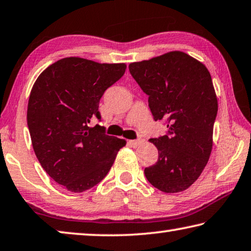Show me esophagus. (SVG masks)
Listing matches in <instances>:
<instances>
[{
	"instance_id": "34e87169",
	"label": "esophagus",
	"mask_w": 251,
	"mask_h": 251,
	"mask_svg": "<svg viewBox=\"0 0 251 251\" xmlns=\"http://www.w3.org/2000/svg\"><path fill=\"white\" fill-rule=\"evenodd\" d=\"M128 144L130 146H133V147H137V146H139L141 145V144H143V139H133V141H128Z\"/></svg>"
}]
</instances>
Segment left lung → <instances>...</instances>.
<instances>
[{
  "mask_svg": "<svg viewBox=\"0 0 251 251\" xmlns=\"http://www.w3.org/2000/svg\"><path fill=\"white\" fill-rule=\"evenodd\" d=\"M155 121L167 120L168 134L150 142L158 160L145 176L160 192H184L201 176L212 150L218 100L207 67L180 50L130 63Z\"/></svg>",
  "mask_w": 251,
  "mask_h": 251,
  "instance_id": "obj_1",
  "label": "left lung"
}]
</instances>
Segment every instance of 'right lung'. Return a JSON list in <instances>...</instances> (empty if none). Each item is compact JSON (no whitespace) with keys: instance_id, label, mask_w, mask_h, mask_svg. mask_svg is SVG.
<instances>
[{"instance_id":"add662e5","label":"right lung","mask_w":251,"mask_h":251,"mask_svg":"<svg viewBox=\"0 0 251 251\" xmlns=\"http://www.w3.org/2000/svg\"><path fill=\"white\" fill-rule=\"evenodd\" d=\"M125 63L82 57L53 63L34 83L27 105L33 150L49 176L72 193H83L107 175L125 139L91 126L100 120L104 92L125 73Z\"/></svg>"}]
</instances>
